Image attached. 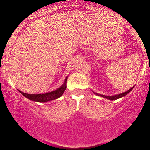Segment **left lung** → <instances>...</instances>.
<instances>
[{"label":"left lung","mask_w":150,"mask_h":150,"mask_svg":"<svg viewBox=\"0 0 150 150\" xmlns=\"http://www.w3.org/2000/svg\"><path fill=\"white\" fill-rule=\"evenodd\" d=\"M133 88H134V87H133ZM133 88H131V89H129V90L127 91L124 92V93H120V94H118V95H115V96H105V95L98 94V93H96V94H97L98 96H102V97H104V98H107V99H110V100H115V99H119V98L122 97V96H125V95H126V94H128V93H129V92L131 91V90H132Z\"/></svg>","instance_id":"8db88e82"}]
</instances>
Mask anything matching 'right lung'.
<instances>
[{
	"mask_svg": "<svg viewBox=\"0 0 150 150\" xmlns=\"http://www.w3.org/2000/svg\"><path fill=\"white\" fill-rule=\"evenodd\" d=\"M67 78H66L64 83L59 88L57 89V90L54 91L49 92V93H43V94H28V93H24V92L19 91L24 96L27 97L30 100L34 101V102H48V101L54 100V99H58L64 93V91L66 89V83Z\"/></svg>",
	"mask_w": 150,
	"mask_h": 150,
	"instance_id": "obj_1",
	"label": "right lung"
}]
</instances>
